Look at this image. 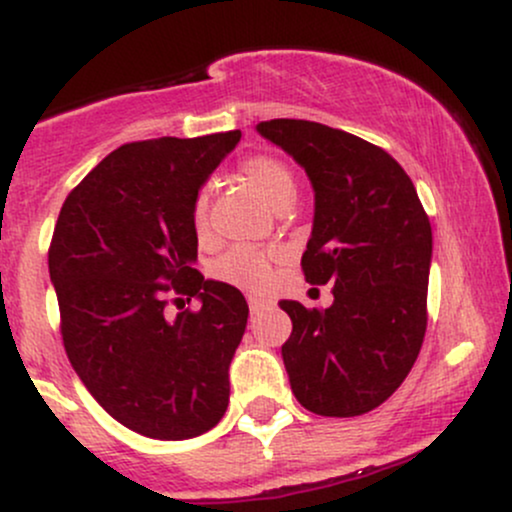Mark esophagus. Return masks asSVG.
Wrapping results in <instances>:
<instances>
[{
  "mask_svg": "<svg viewBox=\"0 0 512 512\" xmlns=\"http://www.w3.org/2000/svg\"><path fill=\"white\" fill-rule=\"evenodd\" d=\"M248 305H250V313H260V310H264L269 305L267 298H260V296H248Z\"/></svg>",
  "mask_w": 512,
  "mask_h": 512,
  "instance_id": "1",
  "label": "esophagus"
}]
</instances>
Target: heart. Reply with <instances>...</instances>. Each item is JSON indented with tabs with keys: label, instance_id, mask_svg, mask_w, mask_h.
<instances>
[{
	"label": "heart",
	"instance_id": "1",
	"mask_svg": "<svg viewBox=\"0 0 512 512\" xmlns=\"http://www.w3.org/2000/svg\"><path fill=\"white\" fill-rule=\"evenodd\" d=\"M240 175L255 187L274 209L286 207L296 197V180L293 173L279 158L255 154L240 163ZM192 231L199 240H207L211 233L209 223V190H199L190 207ZM269 267H272V252L257 248V245H236L226 250L214 262L211 272L216 279L238 286L245 291H262L269 284Z\"/></svg>",
	"mask_w": 512,
	"mask_h": 512
}]
</instances>
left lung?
<instances>
[{"mask_svg": "<svg viewBox=\"0 0 512 512\" xmlns=\"http://www.w3.org/2000/svg\"><path fill=\"white\" fill-rule=\"evenodd\" d=\"M308 173L310 284H334L330 308L281 301L293 322L281 346L293 395L320 416L380 407L409 375L426 334L433 236L414 182L380 146L308 120L257 125Z\"/></svg>", "mask_w": 512, "mask_h": 512, "instance_id": "obj_1", "label": "left lung"}]
</instances>
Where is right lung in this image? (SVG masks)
Masks as SVG:
<instances>
[{
    "label": "right lung",
    "mask_w": 512,
    "mask_h": 512,
    "mask_svg": "<svg viewBox=\"0 0 512 512\" xmlns=\"http://www.w3.org/2000/svg\"><path fill=\"white\" fill-rule=\"evenodd\" d=\"M238 142L233 129L120 146L69 192L52 233L69 363L115 421L146 438L202 436L226 414L250 310L236 286L195 269L190 207ZM170 292L203 308L166 318Z\"/></svg>",
    "instance_id": "1"
}]
</instances>
